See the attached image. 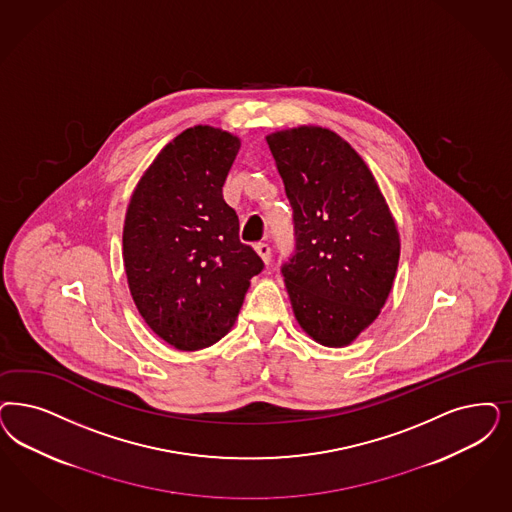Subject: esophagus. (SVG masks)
<instances>
[{
	"label": "esophagus",
	"instance_id": "obj_1",
	"mask_svg": "<svg viewBox=\"0 0 512 512\" xmlns=\"http://www.w3.org/2000/svg\"><path fill=\"white\" fill-rule=\"evenodd\" d=\"M255 251H257V255L263 259L265 265L270 263V247H268V244H257Z\"/></svg>",
	"mask_w": 512,
	"mask_h": 512
}]
</instances>
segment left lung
Masks as SVG:
<instances>
[{
  "mask_svg": "<svg viewBox=\"0 0 512 512\" xmlns=\"http://www.w3.org/2000/svg\"><path fill=\"white\" fill-rule=\"evenodd\" d=\"M295 213L297 251L283 280L300 329L327 348L350 346L388 300L401 238L365 160L318 124L266 134Z\"/></svg>",
  "mask_w": 512,
  "mask_h": 512,
  "instance_id": "8db88e82",
  "label": "left lung"
}]
</instances>
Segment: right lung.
Masks as SVG:
<instances>
[{
    "label": "right lung",
    "instance_id": "obj_1",
    "mask_svg": "<svg viewBox=\"0 0 512 512\" xmlns=\"http://www.w3.org/2000/svg\"><path fill=\"white\" fill-rule=\"evenodd\" d=\"M242 140L196 124L160 149L130 196L126 282L143 321L179 352L210 348L234 327L261 257L238 236L223 183Z\"/></svg>",
    "mask_w": 512,
    "mask_h": 512
}]
</instances>
